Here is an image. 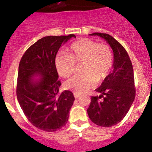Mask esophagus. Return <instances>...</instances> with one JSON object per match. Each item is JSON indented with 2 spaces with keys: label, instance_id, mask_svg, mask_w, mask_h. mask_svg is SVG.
Returning a JSON list of instances; mask_svg holds the SVG:
<instances>
[{
  "label": "esophagus",
  "instance_id": "34e87169",
  "mask_svg": "<svg viewBox=\"0 0 152 152\" xmlns=\"http://www.w3.org/2000/svg\"><path fill=\"white\" fill-rule=\"evenodd\" d=\"M74 96H75V99H77V98L80 96V94H77V93H74Z\"/></svg>",
  "mask_w": 152,
  "mask_h": 152
}]
</instances>
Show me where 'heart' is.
<instances>
[{
  "instance_id": "1",
  "label": "heart",
  "mask_w": 152,
  "mask_h": 152,
  "mask_svg": "<svg viewBox=\"0 0 152 152\" xmlns=\"http://www.w3.org/2000/svg\"><path fill=\"white\" fill-rule=\"evenodd\" d=\"M82 62L81 75H75L64 83L65 88L77 94H83L107 77L113 63L112 49L107 44L99 43L82 38L74 42L68 49V54L58 55L55 64L61 77H70L75 71V63Z\"/></svg>"
}]
</instances>
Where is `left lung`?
Returning <instances> with one entry per match:
<instances>
[{
  "instance_id": "1",
  "label": "left lung",
  "mask_w": 152,
  "mask_h": 152,
  "mask_svg": "<svg viewBox=\"0 0 152 152\" xmlns=\"http://www.w3.org/2000/svg\"><path fill=\"white\" fill-rule=\"evenodd\" d=\"M107 42L113 53L112 72L103 80L96 91L100 96H92L88 114L91 121L103 127L117 124L126 116L135 96L134 72L131 60L126 49L113 36L94 33ZM103 98V100H99Z\"/></svg>"
}]
</instances>
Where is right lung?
<instances>
[{
    "mask_svg": "<svg viewBox=\"0 0 152 152\" xmlns=\"http://www.w3.org/2000/svg\"><path fill=\"white\" fill-rule=\"evenodd\" d=\"M75 35L45 36L26 51L19 64L17 96L28 120L36 128L56 132L66 125L75 96L58 94L61 82L55 64L60 47Z\"/></svg>",
    "mask_w": 152,
    "mask_h": 152,
    "instance_id": "add662e5",
    "label": "right lung"
}]
</instances>
